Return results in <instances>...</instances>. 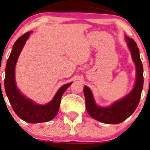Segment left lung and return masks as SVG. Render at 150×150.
<instances>
[{"label":"left lung","instance_id":"8db88e82","mask_svg":"<svg viewBox=\"0 0 150 150\" xmlns=\"http://www.w3.org/2000/svg\"><path fill=\"white\" fill-rule=\"evenodd\" d=\"M126 42L131 52L136 66V80L132 90L123 99L115 101L108 107H101L96 104L92 93L87 86L84 87L86 109L94 119L107 124H118L130 116L138 106L143 88V66L137 44L132 39L126 37Z\"/></svg>","mask_w":150,"mask_h":150}]
</instances>
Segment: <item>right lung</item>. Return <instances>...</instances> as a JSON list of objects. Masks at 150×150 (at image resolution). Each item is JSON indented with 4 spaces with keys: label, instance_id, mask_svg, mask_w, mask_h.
<instances>
[{
    "label": "right lung",
    "instance_id": "add662e5",
    "mask_svg": "<svg viewBox=\"0 0 150 150\" xmlns=\"http://www.w3.org/2000/svg\"><path fill=\"white\" fill-rule=\"evenodd\" d=\"M30 33L31 32H28L23 34L13 45L6 67L5 89L12 108L18 117L27 123H43L52 120L56 116L59 110L62 95L73 82L62 86L52 100L46 105L35 104L34 101L22 95L15 83V69L19 55Z\"/></svg>",
    "mask_w": 150,
    "mask_h": 150
}]
</instances>
